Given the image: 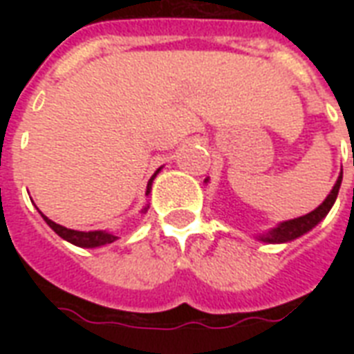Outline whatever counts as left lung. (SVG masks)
<instances>
[{"instance_id":"8db88e82","label":"left lung","mask_w":354,"mask_h":354,"mask_svg":"<svg viewBox=\"0 0 354 354\" xmlns=\"http://www.w3.org/2000/svg\"><path fill=\"white\" fill-rule=\"evenodd\" d=\"M342 185V174L336 180L335 187L327 194V198L324 200V204L318 205L316 209L307 213V215L297 216V218H292V221L281 222L279 226L274 227V230H270V232L263 233V235H259L257 239L263 242H268V244H283V242H290L297 236L305 235L307 232H310L314 226H318L319 222L324 221L327 213L330 211V207L335 205L336 196H338V191H340Z\"/></svg>"}]
</instances>
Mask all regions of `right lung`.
Wrapping results in <instances>:
<instances>
[{"mask_svg":"<svg viewBox=\"0 0 354 354\" xmlns=\"http://www.w3.org/2000/svg\"><path fill=\"white\" fill-rule=\"evenodd\" d=\"M160 172V169L154 172V176L150 178L149 180V185H147V194L150 193V187H152V180L156 178V174ZM149 209V205L145 207V211ZM44 216V221L47 222V226L51 227L53 232L57 233L58 236H62L64 241L71 242V244H75V246L79 248H99V246H104V244H112L113 241H118V235H113V233L110 232H77V230H69V227H64L60 226V224H57V222L49 221L46 215Z\"/></svg>","mask_w":354,"mask_h":354,"instance_id":"1","label":"right lung"}]
</instances>
